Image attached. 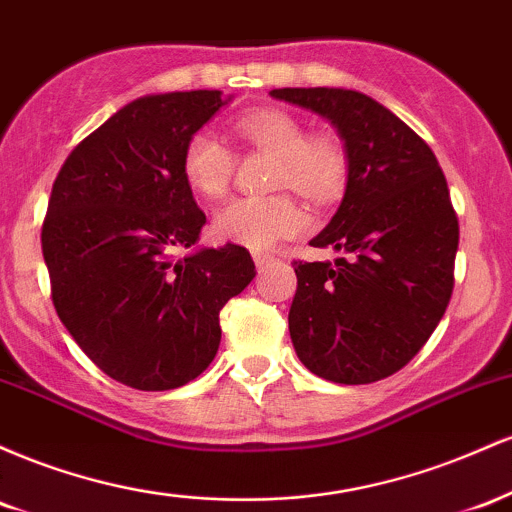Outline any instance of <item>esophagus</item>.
I'll list each match as a JSON object with an SVG mask.
<instances>
[{
	"label": "esophagus",
	"instance_id": "obj_1",
	"mask_svg": "<svg viewBox=\"0 0 512 512\" xmlns=\"http://www.w3.org/2000/svg\"><path fill=\"white\" fill-rule=\"evenodd\" d=\"M252 260H255L257 269H264V267H267V264L274 262V257L267 255V252H252Z\"/></svg>",
	"mask_w": 512,
	"mask_h": 512
}]
</instances>
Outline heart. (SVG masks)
<instances>
[{
  "label": "heart",
  "mask_w": 512,
  "mask_h": 512,
  "mask_svg": "<svg viewBox=\"0 0 512 512\" xmlns=\"http://www.w3.org/2000/svg\"><path fill=\"white\" fill-rule=\"evenodd\" d=\"M243 142L276 156L274 187H291L310 202H330L344 190V146L330 134H308L298 117L284 110H257L236 122ZM236 170L231 149L211 132H195L182 151V175L202 197L226 192ZM303 226V214L289 195L233 197L214 216L216 236L250 250L272 248L276 240L293 236Z\"/></svg>",
  "instance_id": "b5f03b06"
}]
</instances>
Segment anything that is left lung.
I'll use <instances>...</instances> for the list:
<instances>
[{
  "instance_id": "8db88e82",
  "label": "left lung",
  "mask_w": 512,
  "mask_h": 512,
  "mask_svg": "<svg viewBox=\"0 0 512 512\" xmlns=\"http://www.w3.org/2000/svg\"><path fill=\"white\" fill-rule=\"evenodd\" d=\"M269 93L330 120L349 161L342 204L310 240L349 260L293 262V349L332 383L383 380L419 354L450 303L460 226L448 182L431 146L366 93Z\"/></svg>"
}]
</instances>
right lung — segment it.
<instances>
[{"label": "right lung", "instance_id": "right-lung-1", "mask_svg": "<svg viewBox=\"0 0 512 512\" xmlns=\"http://www.w3.org/2000/svg\"><path fill=\"white\" fill-rule=\"evenodd\" d=\"M231 101L221 91L151 93L69 154L52 185L43 257L52 303L81 351L134 390H175L204 373L219 313L255 279L240 245L195 248L207 223L182 151ZM193 248L173 261L172 252Z\"/></svg>", "mask_w": 512, "mask_h": 512}]
</instances>
